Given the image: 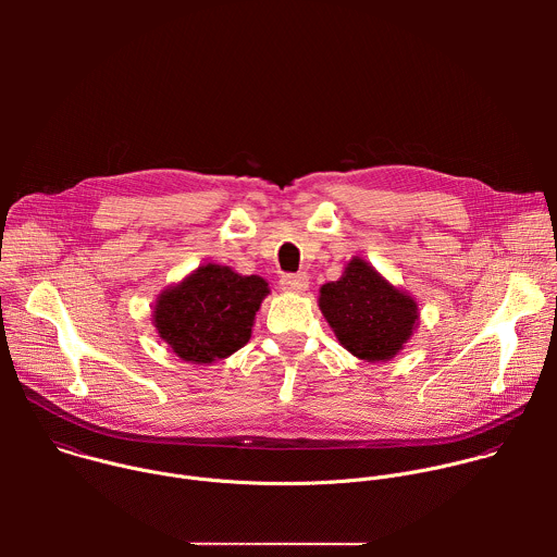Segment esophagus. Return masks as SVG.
<instances>
[{"label": "esophagus", "mask_w": 557, "mask_h": 557, "mask_svg": "<svg viewBox=\"0 0 557 557\" xmlns=\"http://www.w3.org/2000/svg\"><path fill=\"white\" fill-rule=\"evenodd\" d=\"M308 275L306 273H288V275H282L280 280V286L284 290H290V293H304L308 288Z\"/></svg>", "instance_id": "obj_1"}]
</instances>
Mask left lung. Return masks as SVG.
<instances>
[{"label": "left lung", "instance_id": "1", "mask_svg": "<svg viewBox=\"0 0 557 557\" xmlns=\"http://www.w3.org/2000/svg\"><path fill=\"white\" fill-rule=\"evenodd\" d=\"M320 308L339 344L370 363L404 350L419 326L414 297L392 286L361 258H352L337 282L320 288Z\"/></svg>", "mask_w": 557, "mask_h": 557}]
</instances>
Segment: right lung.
Masks as SVG:
<instances>
[{"label":"right lung","mask_w":557,"mask_h":557,"mask_svg":"<svg viewBox=\"0 0 557 557\" xmlns=\"http://www.w3.org/2000/svg\"><path fill=\"white\" fill-rule=\"evenodd\" d=\"M267 295L269 284L258 275L202 264L158 295L153 326L183 361L211 363L251 339L256 312Z\"/></svg>","instance_id":"add662e5"}]
</instances>
